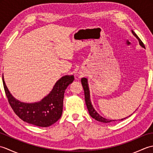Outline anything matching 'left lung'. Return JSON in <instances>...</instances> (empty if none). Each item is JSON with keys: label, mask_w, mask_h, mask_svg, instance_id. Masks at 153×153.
Masks as SVG:
<instances>
[{"label": "left lung", "mask_w": 153, "mask_h": 153, "mask_svg": "<svg viewBox=\"0 0 153 153\" xmlns=\"http://www.w3.org/2000/svg\"><path fill=\"white\" fill-rule=\"evenodd\" d=\"M131 32H132L133 35H134V36L137 39L140 46H141L143 48H145L144 44L143 43V42L141 41L140 39L138 37L137 35L135 34V32L133 30H131ZM81 82H82V86L83 87V90H84V93H85V100L86 106H87V109H88V111H89L90 116H91L93 118L97 120V121L100 122H103V123H110V122L116 121V120H109V119H106L105 118H103L102 116H100L99 114L96 111L95 108H93L91 101V99H90V91H89V84H88V82H87V79L85 78V77H83V78H82ZM130 116H129L128 117H129ZM128 117H126V118H122L121 120H119L120 121H121V120H123L127 118Z\"/></svg>", "instance_id": "obj_1"}]
</instances>
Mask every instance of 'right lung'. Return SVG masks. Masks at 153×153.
<instances>
[{"label":"right lung","instance_id":"right-lung-1","mask_svg":"<svg viewBox=\"0 0 153 153\" xmlns=\"http://www.w3.org/2000/svg\"><path fill=\"white\" fill-rule=\"evenodd\" d=\"M74 80L73 75L62 77L55 83L51 91L41 100L27 103L19 101L12 96L2 76L6 97L16 114L23 121L39 127H48L60 118L62 114L65 90Z\"/></svg>","mask_w":153,"mask_h":153}]
</instances>
